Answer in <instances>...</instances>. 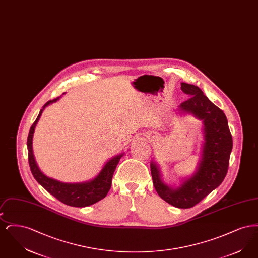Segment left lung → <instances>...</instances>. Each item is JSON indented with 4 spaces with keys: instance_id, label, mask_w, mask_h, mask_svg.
<instances>
[{
    "instance_id": "8db88e82",
    "label": "left lung",
    "mask_w": 258,
    "mask_h": 258,
    "mask_svg": "<svg viewBox=\"0 0 258 258\" xmlns=\"http://www.w3.org/2000/svg\"><path fill=\"white\" fill-rule=\"evenodd\" d=\"M181 89L190 98L181 103L182 110L191 112L204 123V145L197 172L177 189L163 184L155 162L151 174L157 192L164 201L177 208L196 206L222 183L229 165L233 141L225 114L195 85L181 83Z\"/></svg>"
}]
</instances>
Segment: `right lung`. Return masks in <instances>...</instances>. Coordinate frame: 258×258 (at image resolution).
Wrapping results in <instances>:
<instances>
[{"mask_svg": "<svg viewBox=\"0 0 258 258\" xmlns=\"http://www.w3.org/2000/svg\"><path fill=\"white\" fill-rule=\"evenodd\" d=\"M59 99V98L51 99L47 101L43 108L40 109L39 114L37 116V120L35 123L32 124L28 139H27V146H28V160L29 165L31 168L32 174L34 178L37 180V183L41 184L50 195L56 197L58 200H60L63 204L73 206V207H86L89 205L95 204L102 198L106 197L107 192L110 189L112 184V177L114 171L116 169L117 164L119 163V160L123 157V155L117 156L109 160L102 170L98 174V176L91 182L83 183V184H64L59 181H56L54 179L48 178L45 176L42 172L39 170L37 167L36 160L33 154V148H32V140L35 127L37 125V121L40 118V115L43 109L49 105L50 103L55 102Z\"/></svg>", "mask_w": 258, "mask_h": 258, "instance_id": "1", "label": "right lung"}]
</instances>
